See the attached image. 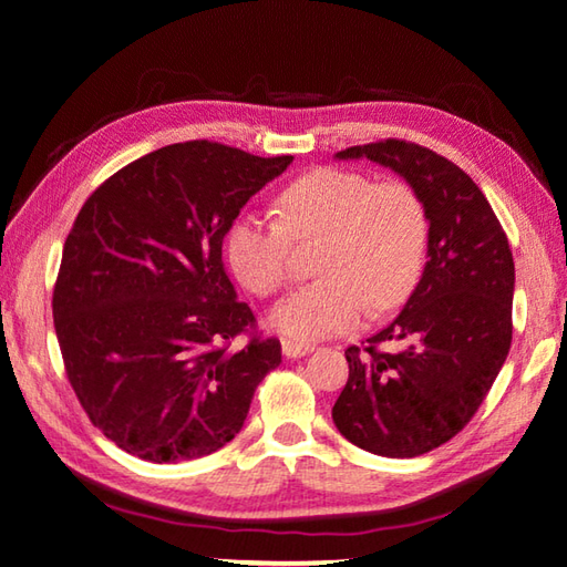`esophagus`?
Instances as JSON below:
<instances>
[{
  "label": "esophagus",
  "instance_id": "1",
  "mask_svg": "<svg viewBox=\"0 0 567 567\" xmlns=\"http://www.w3.org/2000/svg\"><path fill=\"white\" fill-rule=\"evenodd\" d=\"M312 352V344L295 342V340H282V354L285 358H305V354Z\"/></svg>",
  "mask_w": 567,
  "mask_h": 567
}]
</instances>
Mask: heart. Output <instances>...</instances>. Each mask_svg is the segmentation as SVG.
Returning a JSON list of instances; mask_svg holds the SVG:
<instances>
[{"label":"heart","instance_id":"b5f03b06","mask_svg":"<svg viewBox=\"0 0 567 567\" xmlns=\"http://www.w3.org/2000/svg\"><path fill=\"white\" fill-rule=\"evenodd\" d=\"M280 217L243 213L227 233V257L249 292L272 297L292 277V239L324 235L315 270L275 307L270 324L297 340L350 332L375 312L395 310L425 267L430 223L408 182H372L362 172L320 167L277 197Z\"/></svg>","mask_w":567,"mask_h":567}]
</instances>
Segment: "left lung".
Instances as JSON below:
<instances>
[{"instance_id": "1", "label": "left lung", "mask_w": 567, "mask_h": 567, "mask_svg": "<svg viewBox=\"0 0 567 567\" xmlns=\"http://www.w3.org/2000/svg\"><path fill=\"white\" fill-rule=\"evenodd\" d=\"M395 169L427 209L425 272L395 320L358 348L332 420L352 445L382 457H417L463 430L513 342L515 262L491 203L455 162L405 140L338 152ZM402 339L400 353L379 350Z\"/></svg>"}]
</instances>
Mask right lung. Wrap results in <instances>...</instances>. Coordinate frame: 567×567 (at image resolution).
Listing matches in <instances>:
<instances>
[{
    "mask_svg": "<svg viewBox=\"0 0 567 567\" xmlns=\"http://www.w3.org/2000/svg\"><path fill=\"white\" fill-rule=\"evenodd\" d=\"M292 157L177 142L92 192L62 249L52 315L66 378L94 427L124 453L182 463L217 453L245 425L280 340L223 265L247 199ZM237 333L250 340L235 351Z\"/></svg>",
    "mask_w": 567,
    "mask_h": 567,
    "instance_id": "add662e5",
    "label": "right lung"
}]
</instances>
